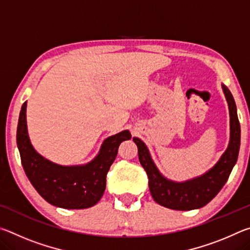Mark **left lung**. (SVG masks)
Here are the masks:
<instances>
[{"label":"left lung","mask_w":250,"mask_h":250,"mask_svg":"<svg viewBox=\"0 0 250 250\" xmlns=\"http://www.w3.org/2000/svg\"><path fill=\"white\" fill-rule=\"evenodd\" d=\"M230 117V138L228 147L218 162L204 174L185 182L167 180L161 174L152 160L146 146L139 138H133L138 146L139 160L149 177V188L158 204L176 210L201 208L213 200L229 177L232 167L238 159L240 146V124L237 108L229 89L222 84Z\"/></svg>","instance_id":"obj_1"}]
</instances>
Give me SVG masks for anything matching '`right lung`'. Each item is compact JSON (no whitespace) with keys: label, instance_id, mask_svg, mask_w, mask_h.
Masks as SVG:
<instances>
[{"label":"right lung","instance_id":"obj_1","mask_svg":"<svg viewBox=\"0 0 250 250\" xmlns=\"http://www.w3.org/2000/svg\"><path fill=\"white\" fill-rule=\"evenodd\" d=\"M26 101L20 112L16 142L25 173L46 202L67 209L94 206L103 197L105 177L122 141L130 140L128 130L105 139L96 158L84 166L64 167L37 153L29 141L26 125Z\"/></svg>","mask_w":250,"mask_h":250}]
</instances>
